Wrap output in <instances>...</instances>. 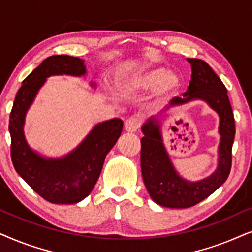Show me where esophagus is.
<instances>
[{
  "mask_svg": "<svg viewBox=\"0 0 252 252\" xmlns=\"http://www.w3.org/2000/svg\"><path fill=\"white\" fill-rule=\"evenodd\" d=\"M140 124H142V122H140L138 117H130L124 123V128L128 132H136L140 128Z\"/></svg>",
  "mask_w": 252,
  "mask_h": 252,
  "instance_id": "34e87169",
  "label": "esophagus"
}]
</instances>
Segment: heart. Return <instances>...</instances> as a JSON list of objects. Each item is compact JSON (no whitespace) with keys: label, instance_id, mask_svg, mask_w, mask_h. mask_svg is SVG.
Segmentation results:
<instances>
[{"label":"heart","instance_id":"1","mask_svg":"<svg viewBox=\"0 0 252 252\" xmlns=\"http://www.w3.org/2000/svg\"><path fill=\"white\" fill-rule=\"evenodd\" d=\"M123 87L131 93L156 90V105L161 106L180 92L182 78L166 66H144L124 80Z\"/></svg>","mask_w":252,"mask_h":252}]
</instances>
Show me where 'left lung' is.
I'll return each mask as SVG.
<instances>
[{
    "mask_svg": "<svg viewBox=\"0 0 252 252\" xmlns=\"http://www.w3.org/2000/svg\"><path fill=\"white\" fill-rule=\"evenodd\" d=\"M191 64V80L183 98H174L170 107H180L202 100L219 115L220 143L218 166L210 176L199 181L183 179L174 167L161 133V119L152 117L143 124L140 140V167L151 198L161 206L187 209L202 202L222 186L230 173L231 147L235 137V121L227 89L205 61L187 59Z\"/></svg>",
    "mask_w": 252,
    "mask_h": 252,
    "instance_id": "8db88e82",
    "label": "left lung"
}]
</instances>
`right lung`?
<instances>
[{
  "mask_svg": "<svg viewBox=\"0 0 252 252\" xmlns=\"http://www.w3.org/2000/svg\"><path fill=\"white\" fill-rule=\"evenodd\" d=\"M61 75L85 76V62L69 55L49 56L23 80L10 114L11 159L16 172L42 198L53 204H76L94 188L123 122L113 119L98 123L75 150L61 158L41 156L31 149L24 135L26 113L47 78ZM91 86L95 87V83L91 82Z\"/></svg>",
  "mask_w": 252,
  "mask_h": 252,
  "instance_id": "1",
  "label": "right lung"
}]
</instances>
